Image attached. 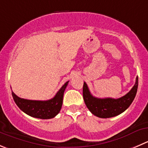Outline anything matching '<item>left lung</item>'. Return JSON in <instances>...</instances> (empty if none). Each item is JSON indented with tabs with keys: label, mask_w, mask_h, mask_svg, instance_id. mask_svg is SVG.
<instances>
[{
	"label": "left lung",
	"mask_w": 148,
	"mask_h": 148,
	"mask_svg": "<svg viewBox=\"0 0 148 148\" xmlns=\"http://www.w3.org/2000/svg\"><path fill=\"white\" fill-rule=\"evenodd\" d=\"M138 88V77L129 92L119 99L112 98H97L90 93L88 86L85 82L83 86V97L86 105L93 115L102 119L115 117L124 112L132 103L136 96Z\"/></svg>",
	"instance_id": "8db88e82"
}]
</instances>
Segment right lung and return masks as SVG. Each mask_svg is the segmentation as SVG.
I'll use <instances>...</instances> for the list:
<instances>
[{"instance_id": "right-lung-1", "label": "right lung", "mask_w": 148, "mask_h": 148, "mask_svg": "<svg viewBox=\"0 0 148 148\" xmlns=\"http://www.w3.org/2000/svg\"><path fill=\"white\" fill-rule=\"evenodd\" d=\"M69 81L61 87L58 92L52 99L46 101L29 100L22 99L12 91L15 103L19 109L31 117L40 119H49L55 117L60 112L63 101L64 90Z\"/></svg>"}]
</instances>
